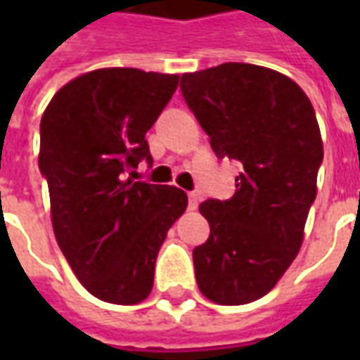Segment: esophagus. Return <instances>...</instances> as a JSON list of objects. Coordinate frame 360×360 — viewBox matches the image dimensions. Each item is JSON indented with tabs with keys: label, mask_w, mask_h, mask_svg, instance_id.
Wrapping results in <instances>:
<instances>
[{
	"label": "esophagus",
	"mask_w": 360,
	"mask_h": 360,
	"mask_svg": "<svg viewBox=\"0 0 360 360\" xmlns=\"http://www.w3.org/2000/svg\"><path fill=\"white\" fill-rule=\"evenodd\" d=\"M198 200H200L198 193H188V210H196L198 208Z\"/></svg>",
	"instance_id": "1"
}]
</instances>
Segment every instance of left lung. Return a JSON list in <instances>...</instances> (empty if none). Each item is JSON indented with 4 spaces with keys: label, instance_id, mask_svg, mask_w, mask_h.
Returning <instances> with one entry per match:
<instances>
[{
    "label": "left lung",
    "instance_id": "1",
    "mask_svg": "<svg viewBox=\"0 0 360 360\" xmlns=\"http://www.w3.org/2000/svg\"><path fill=\"white\" fill-rule=\"evenodd\" d=\"M181 92L216 156L243 164L235 195L198 208L210 237L193 250L196 283L216 304H247L301 249L324 158L316 113L297 82L250 63L185 73Z\"/></svg>",
    "mask_w": 360,
    "mask_h": 360
}]
</instances>
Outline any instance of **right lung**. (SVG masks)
<instances>
[{
    "instance_id": "right-lung-1",
    "label": "right lung",
    "mask_w": 360,
    "mask_h": 360,
    "mask_svg": "<svg viewBox=\"0 0 360 360\" xmlns=\"http://www.w3.org/2000/svg\"><path fill=\"white\" fill-rule=\"evenodd\" d=\"M177 84L179 75L96 69L61 86L44 111L38 164L53 233L100 301L136 304L148 297L158 250L187 210L181 188L125 177L142 158L152 162L144 136Z\"/></svg>"
}]
</instances>
